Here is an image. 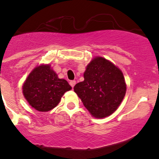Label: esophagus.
<instances>
[{"mask_svg":"<svg viewBox=\"0 0 159 159\" xmlns=\"http://www.w3.org/2000/svg\"><path fill=\"white\" fill-rule=\"evenodd\" d=\"M69 84H70V85H71V88H74V87H75V84H76V81H70V82H69Z\"/></svg>","mask_w":159,"mask_h":159,"instance_id":"1","label":"esophagus"}]
</instances>
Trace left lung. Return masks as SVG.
<instances>
[{"label": "left lung", "instance_id": "1", "mask_svg": "<svg viewBox=\"0 0 159 159\" xmlns=\"http://www.w3.org/2000/svg\"><path fill=\"white\" fill-rule=\"evenodd\" d=\"M84 78L74 87L84 106L96 118L112 114L126 94L122 71L108 60L96 57L87 66Z\"/></svg>", "mask_w": 159, "mask_h": 159}]
</instances>
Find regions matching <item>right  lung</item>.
<instances>
[{"instance_id": "right-lung-1", "label": "right lung", "mask_w": 159, "mask_h": 159, "mask_svg": "<svg viewBox=\"0 0 159 159\" xmlns=\"http://www.w3.org/2000/svg\"><path fill=\"white\" fill-rule=\"evenodd\" d=\"M71 89L68 81L58 78L49 65H42L29 75L23 84V93L33 108L46 112L56 107L65 92Z\"/></svg>"}]
</instances>
